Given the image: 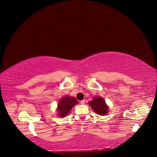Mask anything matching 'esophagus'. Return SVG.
<instances>
[{"instance_id": "1", "label": "esophagus", "mask_w": 157, "mask_h": 157, "mask_svg": "<svg viewBox=\"0 0 157 157\" xmlns=\"http://www.w3.org/2000/svg\"><path fill=\"white\" fill-rule=\"evenodd\" d=\"M80 103H81V104H82V105H84V103H85V100H83L80 101Z\"/></svg>"}]
</instances>
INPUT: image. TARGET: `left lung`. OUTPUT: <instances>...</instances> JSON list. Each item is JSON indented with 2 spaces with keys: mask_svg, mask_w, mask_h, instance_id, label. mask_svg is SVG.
<instances>
[{
  "mask_svg": "<svg viewBox=\"0 0 157 157\" xmlns=\"http://www.w3.org/2000/svg\"><path fill=\"white\" fill-rule=\"evenodd\" d=\"M89 104L92 109H94L98 115L105 116L108 112L109 107L106 104V102L103 98L95 96L91 101H90Z\"/></svg>",
  "mask_w": 157,
  "mask_h": 157,
  "instance_id": "left-lung-1",
  "label": "left lung"
}]
</instances>
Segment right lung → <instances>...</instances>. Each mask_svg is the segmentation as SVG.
<instances>
[{
	"label": "right lung",
	"mask_w": 157,
	"mask_h": 157,
	"mask_svg": "<svg viewBox=\"0 0 157 157\" xmlns=\"http://www.w3.org/2000/svg\"><path fill=\"white\" fill-rule=\"evenodd\" d=\"M78 103V101L75 98L70 97L68 95L63 97L59 100L57 105V113L58 116L60 118H64L68 115L74 106Z\"/></svg>",
	"instance_id": "1"
}]
</instances>
